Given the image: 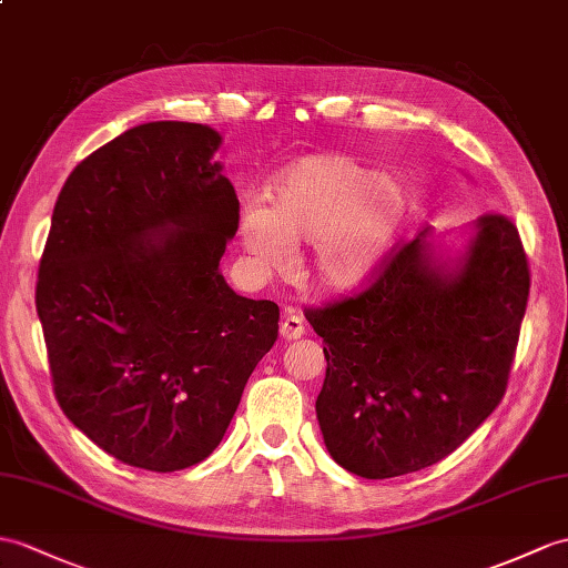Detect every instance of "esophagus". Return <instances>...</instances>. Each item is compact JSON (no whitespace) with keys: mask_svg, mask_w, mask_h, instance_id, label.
<instances>
[{"mask_svg":"<svg viewBox=\"0 0 568 568\" xmlns=\"http://www.w3.org/2000/svg\"><path fill=\"white\" fill-rule=\"evenodd\" d=\"M302 334H305V322H302V316L295 312H287L285 320L281 322V336L285 341H297Z\"/></svg>","mask_w":568,"mask_h":568,"instance_id":"esophagus-1","label":"esophagus"}]
</instances>
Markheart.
<instances>
[{
    "mask_svg": "<svg viewBox=\"0 0 568 568\" xmlns=\"http://www.w3.org/2000/svg\"><path fill=\"white\" fill-rule=\"evenodd\" d=\"M271 197V210L244 207V248L258 266L281 271L290 261L287 244L312 246L310 281L332 293H351L373 281L408 215L397 181L338 152L295 162Z\"/></svg>",
    "mask_w": 568,
    "mask_h": 568,
    "instance_id": "b5f03b06",
    "label": "heart"
}]
</instances>
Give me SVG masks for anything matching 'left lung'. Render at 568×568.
<instances>
[{"label":"left lung","instance_id":"left-lung-1","mask_svg":"<svg viewBox=\"0 0 568 568\" xmlns=\"http://www.w3.org/2000/svg\"><path fill=\"white\" fill-rule=\"evenodd\" d=\"M424 236L392 248L358 295L305 310L326 344V450L365 479L455 453L504 399L518 346L530 268L513 220L481 215L453 271Z\"/></svg>","mask_w":568,"mask_h":568}]
</instances>
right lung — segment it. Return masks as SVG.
<instances>
[{"label":"right lung","instance_id":"add662e5","mask_svg":"<svg viewBox=\"0 0 568 568\" xmlns=\"http://www.w3.org/2000/svg\"><path fill=\"white\" fill-rule=\"evenodd\" d=\"M220 142L201 123L130 128L74 166L52 210L36 283L52 392L130 467L203 463L278 338V305L220 273L240 227Z\"/></svg>","mask_w":568,"mask_h":568}]
</instances>
